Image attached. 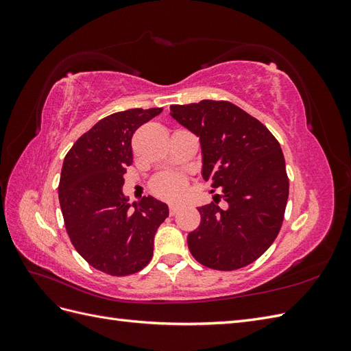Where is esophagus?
Returning a JSON list of instances; mask_svg holds the SVG:
<instances>
[{
  "label": "esophagus",
  "mask_w": 351,
  "mask_h": 351,
  "mask_svg": "<svg viewBox=\"0 0 351 351\" xmlns=\"http://www.w3.org/2000/svg\"><path fill=\"white\" fill-rule=\"evenodd\" d=\"M178 209H180V205H177V204L169 205V215H176L177 212H178Z\"/></svg>",
  "instance_id": "obj_1"
}]
</instances>
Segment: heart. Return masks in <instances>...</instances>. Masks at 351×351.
Here are the masks:
<instances>
[{"mask_svg":"<svg viewBox=\"0 0 351 351\" xmlns=\"http://www.w3.org/2000/svg\"><path fill=\"white\" fill-rule=\"evenodd\" d=\"M186 186H187V178L184 176L162 174L154 180L151 189L158 197L174 200L183 195Z\"/></svg>","mask_w":351,"mask_h":351,"instance_id":"heart-1","label":"heart"}]
</instances>
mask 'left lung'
I'll return each mask as SVG.
<instances>
[{"label":"left lung","mask_w":351,"mask_h":351,"mask_svg":"<svg viewBox=\"0 0 351 351\" xmlns=\"http://www.w3.org/2000/svg\"><path fill=\"white\" fill-rule=\"evenodd\" d=\"M171 117L202 146V176L222 187L200 206V226L187 236L193 258L208 268L234 271L256 261L277 239L289 199V177L278 141L259 120L228 101L171 105ZM214 192V190H212Z\"/></svg>","instance_id":"1"}]
</instances>
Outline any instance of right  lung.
<instances>
[{"label":"right lung","instance_id":"1","mask_svg":"<svg viewBox=\"0 0 351 351\" xmlns=\"http://www.w3.org/2000/svg\"><path fill=\"white\" fill-rule=\"evenodd\" d=\"M161 112L133 108L105 117L79 137L62 164L58 199L67 234L90 267L112 277L151 262L155 232L168 217V206L152 196L130 205L123 195L132 137Z\"/></svg>","mask_w":351,"mask_h":351}]
</instances>
